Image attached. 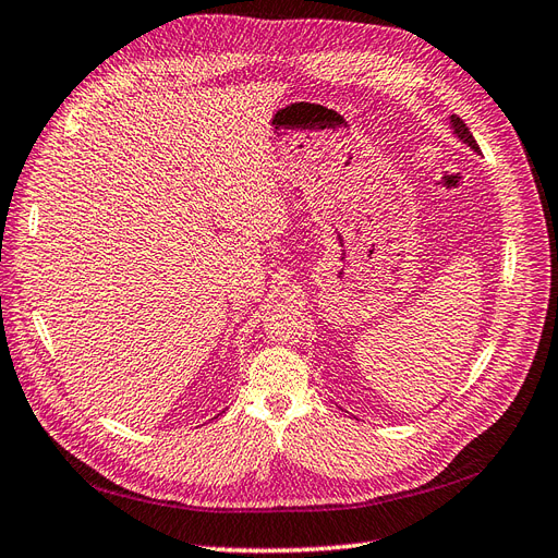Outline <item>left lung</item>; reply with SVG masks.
I'll use <instances>...</instances> for the list:
<instances>
[{
    "mask_svg": "<svg viewBox=\"0 0 558 558\" xmlns=\"http://www.w3.org/2000/svg\"><path fill=\"white\" fill-rule=\"evenodd\" d=\"M451 129H453V135H456L460 142H463V145H468L472 151L480 154V147H476V140L472 137V133H470V129H468L463 119H460V117H451Z\"/></svg>",
    "mask_w": 558,
    "mask_h": 558,
    "instance_id": "obj_1",
    "label": "left lung"
}]
</instances>
